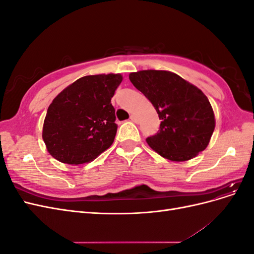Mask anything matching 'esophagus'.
I'll return each instance as SVG.
<instances>
[{"label":"esophagus","instance_id":"obj_1","mask_svg":"<svg viewBox=\"0 0 254 254\" xmlns=\"http://www.w3.org/2000/svg\"><path fill=\"white\" fill-rule=\"evenodd\" d=\"M130 120H131L132 122H134V123H137L139 122V119H137V117L136 115H134V114H131L130 115Z\"/></svg>","mask_w":254,"mask_h":254}]
</instances>
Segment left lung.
Masks as SVG:
<instances>
[{
	"label": "left lung",
	"mask_w": 254,
	"mask_h": 254,
	"mask_svg": "<svg viewBox=\"0 0 254 254\" xmlns=\"http://www.w3.org/2000/svg\"><path fill=\"white\" fill-rule=\"evenodd\" d=\"M133 86L151 102L159 115V131L146 139L160 156L187 161L209 145L215 118L201 90L168 71L146 70L130 73Z\"/></svg>",
	"instance_id": "obj_1"
}]
</instances>
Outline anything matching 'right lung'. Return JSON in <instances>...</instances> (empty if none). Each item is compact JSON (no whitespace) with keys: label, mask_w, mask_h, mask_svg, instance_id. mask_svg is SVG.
<instances>
[{"label":"right lung","mask_w":254,"mask_h":254,"mask_svg":"<svg viewBox=\"0 0 254 254\" xmlns=\"http://www.w3.org/2000/svg\"><path fill=\"white\" fill-rule=\"evenodd\" d=\"M121 74L84 76L54 98L44 120L48 151L66 164H83L112 145L118 125L111 98Z\"/></svg>","instance_id":"right-lung-1"}]
</instances>
